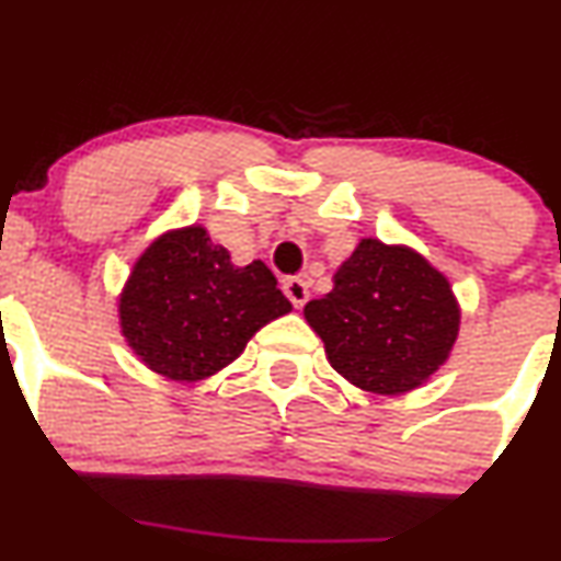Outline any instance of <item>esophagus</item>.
I'll return each instance as SVG.
<instances>
[{"instance_id":"1","label":"esophagus","mask_w":561,"mask_h":561,"mask_svg":"<svg viewBox=\"0 0 561 561\" xmlns=\"http://www.w3.org/2000/svg\"><path fill=\"white\" fill-rule=\"evenodd\" d=\"M285 295L295 308H302L310 298V285L302 279V276H289L285 282Z\"/></svg>"}]
</instances>
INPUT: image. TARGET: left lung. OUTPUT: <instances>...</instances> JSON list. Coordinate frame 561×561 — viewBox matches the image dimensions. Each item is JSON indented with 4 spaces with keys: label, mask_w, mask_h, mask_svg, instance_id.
<instances>
[{
    "label": "left lung",
    "mask_w": 561,
    "mask_h": 561,
    "mask_svg": "<svg viewBox=\"0 0 561 561\" xmlns=\"http://www.w3.org/2000/svg\"><path fill=\"white\" fill-rule=\"evenodd\" d=\"M302 316L336 374L370 394L397 397L449 360L462 310L426 255L363 238L336 268L332 293L310 300Z\"/></svg>",
    "instance_id": "obj_1"
}]
</instances>
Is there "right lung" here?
I'll return each mask as SVG.
<instances>
[{
    "instance_id": "right-lung-1",
    "label": "right lung",
    "mask_w": 561,
    "mask_h": 561,
    "mask_svg": "<svg viewBox=\"0 0 561 561\" xmlns=\"http://www.w3.org/2000/svg\"><path fill=\"white\" fill-rule=\"evenodd\" d=\"M289 310L266 263L234 266L204 225L159 234L117 298L127 347L148 370L180 383L219 374L259 329Z\"/></svg>"
}]
</instances>
